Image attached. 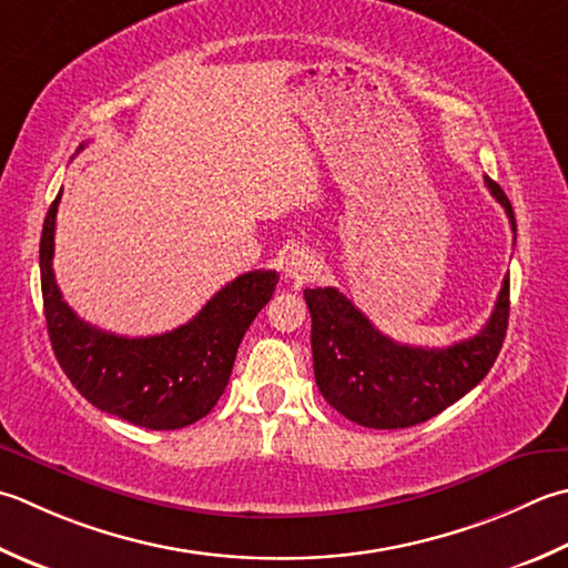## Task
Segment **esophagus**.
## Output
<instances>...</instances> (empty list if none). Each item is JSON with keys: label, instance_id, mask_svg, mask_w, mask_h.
<instances>
[{"label": "esophagus", "instance_id": "esophagus-1", "mask_svg": "<svg viewBox=\"0 0 568 568\" xmlns=\"http://www.w3.org/2000/svg\"><path fill=\"white\" fill-rule=\"evenodd\" d=\"M317 263H315V255L305 251V248H293L291 253H287L285 258V275L291 277V281H297V283H305L310 275L315 273Z\"/></svg>", "mask_w": 568, "mask_h": 568}]
</instances>
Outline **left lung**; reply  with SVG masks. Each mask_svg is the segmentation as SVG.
I'll return each instance as SVG.
<instances>
[{"label":"left lung","mask_w":568,"mask_h":568,"mask_svg":"<svg viewBox=\"0 0 568 568\" xmlns=\"http://www.w3.org/2000/svg\"><path fill=\"white\" fill-rule=\"evenodd\" d=\"M517 233L503 186L485 176ZM313 317V366L320 394L344 418L366 428H408L438 416L480 384L507 335L509 277L490 320L475 337L450 347H410L382 335L335 287H307Z\"/></svg>","instance_id":"obj_1"}]
</instances>
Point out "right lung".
<instances>
[{"label": "right lung", "instance_id": "obj_1", "mask_svg": "<svg viewBox=\"0 0 568 568\" xmlns=\"http://www.w3.org/2000/svg\"><path fill=\"white\" fill-rule=\"evenodd\" d=\"M59 202L61 192L43 219L39 265L49 339L65 376L95 408L140 428L174 430L204 418L224 394L243 335L273 297L277 273L239 275L196 317L164 335L120 337L78 317L55 285Z\"/></svg>", "mask_w": 568, "mask_h": 568}]
</instances>
